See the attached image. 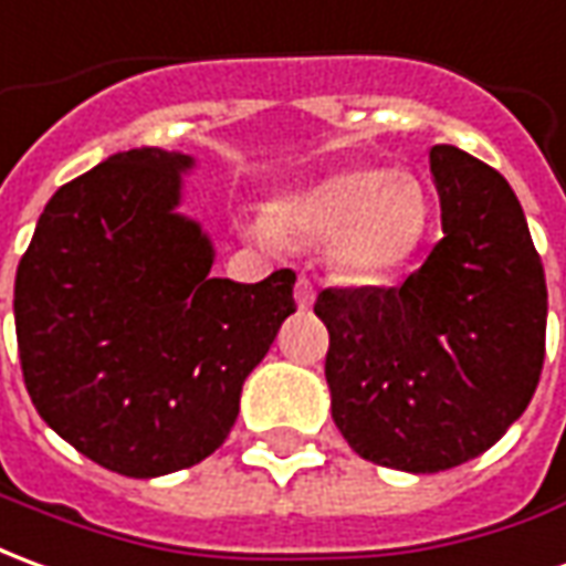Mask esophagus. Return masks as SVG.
Wrapping results in <instances>:
<instances>
[{"mask_svg":"<svg viewBox=\"0 0 566 566\" xmlns=\"http://www.w3.org/2000/svg\"><path fill=\"white\" fill-rule=\"evenodd\" d=\"M314 295H316V286L311 283V276H298V283H295V302L302 311H307L311 304H314Z\"/></svg>","mask_w":566,"mask_h":566,"instance_id":"esophagus-1","label":"esophagus"}]
</instances>
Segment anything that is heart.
<instances>
[{"mask_svg":"<svg viewBox=\"0 0 566 566\" xmlns=\"http://www.w3.org/2000/svg\"><path fill=\"white\" fill-rule=\"evenodd\" d=\"M430 207L420 186L387 167H354L283 198L274 226L307 240L332 238V262L354 280H378L411 259L427 234ZM271 238V228H259Z\"/></svg>","mask_w":566,"mask_h":566,"instance_id":"b5f03b06","label":"heart"}]
</instances>
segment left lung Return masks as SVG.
I'll return each instance as SVG.
<instances>
[{"label":"left lung","mask_w":566,"mask_h":566,"mask_svg":"<svg viewBox=\"0 0 566 566\" xmlns=\"http://www.w3.org/2000/svg\"><path fill=\"white\" fill-rule=\"evenodd\" d=\"M444 238L387 290H323L332 418L356 454L442 472L524 415L546 359L548 292L515 191L457 146H432Z\"/></svg>","instance_id":"obj_1"}]
</instances>
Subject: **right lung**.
Segmentation results:
<instances>
[{
    "instance_id": "1",
    "label": "right lung",
    "mask_w": 566,
    "mask_h": 566,
    "mask_svg": "<svg viewBox=\"0 0 566 566\" xmlns=\"http://www.w3.org/2000/svg\"><path fill=\"white\" fill-rule=\"evenodd\" d=\"M188 155L130 148L54 191L18 264L23 384L51 430L99 467L155 479L210 457L240 387L295 314V274L210 276L174 210Z\"/></svg>"
}]
</instances>
